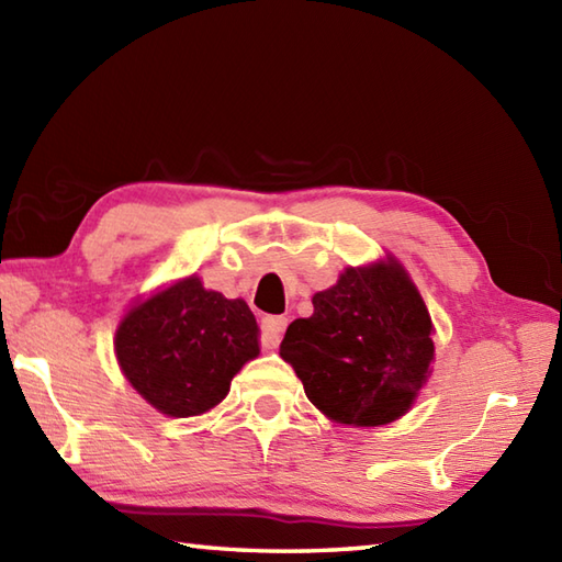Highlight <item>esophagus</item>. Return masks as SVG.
Returning a JSON list of instances; mask_svg holds the SVG:
<instances>
[{
    "label": "esophagus",
    "mask_w": 562,
    "mask_h": 562,
    "mask_svg": "<svg viewBox=\"0 0 562 562\" xmlns=\"http://www.w3.org/2000/svg\"><path fill=\"white\" fill-rule=\"evenodd\" d=\"M288 328L284 316H266L260 321V345L266 350H274L282 340V333Z\"/></svg>",
    "instance_id": "1"
}]
</instances>
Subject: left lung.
<instances>
[{"mask_svg":"<svg viewBox=\"0 0 562 562\" xmlns=\"http://www.w3.org/2000/svg\"><path fill=\"white\" fill-rule=\"evenodd\" d=\"M432 321L396 260L348 268L314 294V316L290 324L280 345L306 398L330 420L374 427L411 408L435 357Z\"/></svg>","mask_w":562,"mask_h":562,"instance_id":"left-lung-1","label":"left lung"}]
</instances>
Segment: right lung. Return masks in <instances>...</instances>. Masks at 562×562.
Segmentation results:
<instances>
[{
	"instance_id": "1",
	"label": "right lung",
	"mask_w": 562,
	"mask_h": 562,
	"mask_svg": "<svg viewBox=\"0 0 562 562\" xmlns=\"http://www.w3.org/2000/svg\"><path fill=\"white\" fill-rule=\"evenodd\" d=\"M258 352V326L246 302L207 292L198 278L130 308L115 333L127 381L171 417L214 408Z\"/></svg>"
}]
</instances>
